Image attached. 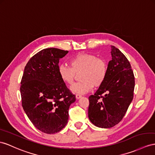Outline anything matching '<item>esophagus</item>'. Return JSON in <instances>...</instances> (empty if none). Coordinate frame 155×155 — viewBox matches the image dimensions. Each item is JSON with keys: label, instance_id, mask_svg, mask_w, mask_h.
Listing matches in <instances>:
<instances>
[{"label": "esophagus", "instance_id": "1", "mask_svg": "<svg viewBox=\"0 0 155 155\" xmlns=\"http://www.w3.org/2000/svg\"><path fill=\"white\" fill-rule=\"evenodd\" d=\"M81 97H82V96L80 94H76V98L77 99V100H78V99H80Z\"/></svg>", "mask_w": 155, "mask_h": 155}]
</instances>
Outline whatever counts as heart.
Segmentation results:
<instances>
[{"mask_svg":"<svg viewBox=\"0 0 155 155\" xmlns=\"http://www.w3.org/2000/svg\"><path fill=\"white\" fill-rule=\"evenodd\" d=\"M71 67L65 64L59 66L58 73L61 80L68 84L73 82L75 73L80 72L81 81L71 86L72 92L84 94L92 89L93 86L99 87L104 83L107 65L106 61L96 55L88 53H80L71 59Z\"/></svg>","mask_w":155,"mask_h":155,"instance_id":"1","label":"heart"}]
</instances>
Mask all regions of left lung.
<instances>
[{"mask_svg": "<svg viewBox=\"0 0 155 155\" xmlns=\"http://www.w3.org/2000/svg\"><path fill=\"white\" fill-rule=\"evenodd\" d=\"M111 60L104 83L89 97L88 118L99 128H109L125 115L134 97L135 78L128 59L120 50L110 46Z\"/></svg>", "mask_w": 155, "mask_h": 155, "instance_id": "left-lung-1", "label": "left lung"}]
</instances>
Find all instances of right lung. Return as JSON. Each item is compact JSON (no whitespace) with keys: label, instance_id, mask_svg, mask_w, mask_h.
Segmentation results:
<instances>
[{"label":"right lung","instance_id":"right-lung-1","mask_svg":"<svg viewBox=\"0 0 155 155\" xmlns=\"http://www.w3.org/2000/svg\"><path fill=\"white\" fill-rule=\"evenodd\" d=\"M68 53L55 48L38 51L25 67L20 86L22 107L33 125L55 134L67 124L69 108L76 100L58 73L59 59Z\"/></svg>","mask_w":155,"mask_h":155}]
</instances>
